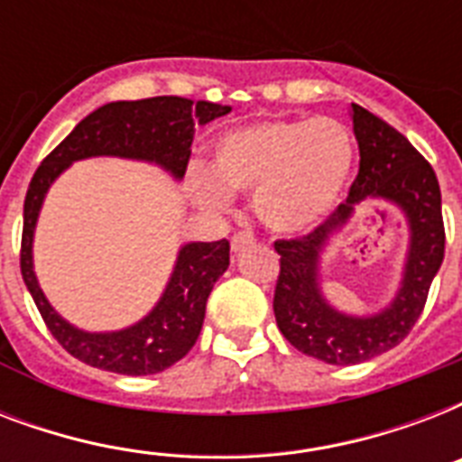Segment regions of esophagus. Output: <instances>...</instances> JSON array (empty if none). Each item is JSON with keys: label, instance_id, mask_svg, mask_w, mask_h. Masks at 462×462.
Instances as JSON below:
<instances>
[{"label": "esophagus", "instance_id": "obj_1", "mask_svg": "<svg viewBox=\"0 0 462 462\" xmlns=\"http://www.w3.org/2000/svg\"><path fill=\"white\" fill-rule=\"evenodd\" d=\"M254 245L252 235H246V232H237L235 237H232V252H242L245 246Z\"/></svg>", "mask_w": 462, "mask_h": 462}]
</instances>
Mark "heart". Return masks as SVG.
Instances as JSON below:
<instances>
[{
    "mask_svg": "<svg viewBox=\"0 0 462 462\" xmlns=\"http://www.w3.org/2000/svg\"><path fill=\"white\" fill-rule=\"evenodd\" d=\"M355 167V141L337 119H256L210 146V170L187 167L189 199L225 213L232 191L252 194L254 213L278 235H304L336 210Z\"/></svg>",
    "mask_w": 462,
    "mask_h": 462,
    "instance_id": "heart-1",
    "label": "heart"
}]
</instances>
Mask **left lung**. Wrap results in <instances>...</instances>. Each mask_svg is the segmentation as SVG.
<instances>
[{
	"instance_id": "left-lung-1",
	"label": "left lung",
	"mask_w": 462,
	"mask_h": 462,
	"mask_svg": "<svg viewBox=\"0 0 462 462\" xmlns=\"http://www.w3.org/2000/svg\"><path fill=\"white\" fill-rule=\"evenodd\" d=\"M359 146V174L350 196L307 237L275 242L281 275L273 311L278 328L297 350L326 365H359L383 355L408 336L422 314L431 281L444 261V220L437 174L402 134L365 107L350 105ZM388 202L409 227L402 282L381 310L343 312L322 290V256L362 202Z\"/></svg>"
}]
</instances>
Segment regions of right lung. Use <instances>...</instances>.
Listing matches in <instances>:
<instances>
[{"mask_svg": "<svg viewBox=\"0 0 462 462\" xmlns=\"http://www.w3.org/2000/svg\"><path fill=\"white\" fill-rule=\"evenodd\" d=\"M230 110V105L194 103L180 96L107 103L81 119L35 170L23 203L21 273L47 328L69 355L126 376H148L180 362L201 333L210 290L230 266V242L181 245L165 290L146 316L119 330H83L50 304L35 275L32 239L50 187L74 162L88 158L139 160L181 181L196 126L208 125Z\"/></svg>", "mask_w": 462, "mask_h": 462, "instance_id": "1", "label": "right lung"}]
</instances>
